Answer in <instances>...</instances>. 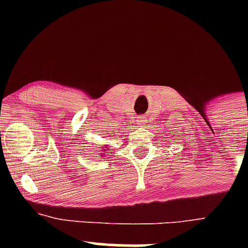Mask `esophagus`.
Instances as JSON below:
<instances>
[{
  "mask_svg": "<svg viewBox=\"0 0 248 248\" xmlns=\"http://www.w3.org/2000/svg\"><path fill=\"white\" fill-rule=\"evenodd\" d=\"M143 122H144L143 116H141V118H138V124H143Z\"/></svg>",
  "mask_w": 248,
  "mask_h": 248,
  "instance_id": "obj_1",
  "label": "esophagus"
}]
</instances>
